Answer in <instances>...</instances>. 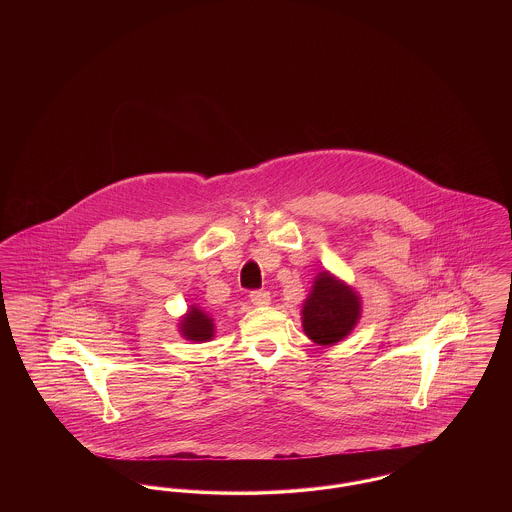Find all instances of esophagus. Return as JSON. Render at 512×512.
I'll use <instances>...</instances> for the list:
<instances>
[{
    "mask_svg": "<svg viewBox=\"0 0 512 512\" xmlns=\"http://www.w3.org/2000/svg\"><path fill=\"white\" fill-rule=\"evenodd\" d=\"M249 299L255 307H267L270 303V293L265 292V290H257V292H251Z\"/></svg>",
    "mask_w": 512,
    "mask_h": 512,
    "instance_id": "obj_1",
    "label": "esophagus"
}]
</instances>
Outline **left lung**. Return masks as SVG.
<instances>
[{"mask_svg":"<svg viewBox=\"0 0 512 512\" xmlns=\"http://www.w3.org/2000/svg\"><path fill=\"white\" fill-rule=\"evenodd\" d=\"M361 309L359 293L324 270L315 278L303 303V330L318 345H334L351 334L361 318Z\"/></svg>","mask_w":512,"mask_h":512,"instance_id":"obj_1","label":"left lung"}]
</instances>
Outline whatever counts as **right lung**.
Instances as JSON below:
<instances>
[{
    "label": "right lung",
    "mask_w": 512,
    "mask_h": 512,
    "mask_svg": "<svg viewBox=\"0 0 512 512\" xmlns=\"http://www.w3.org/2000/svg\"><path fill=\"white\" fill-rule=\"evenodd\" d=\"M180 334L186 340L195 341H209L215 336V324L213 318L209 317L207 313H203L201 309H197L192 305L188 309V313L180 320Z\"/></svg>",
    "instance_id": "1"
}]
</instances>
